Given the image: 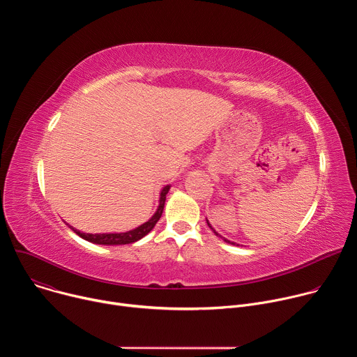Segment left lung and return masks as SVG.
<instances>
[{"label":"left lung","instance_id":"left-lung-1","mask_svg":"<svg viewBox=\"0 0 357 357\" xmlns=\"http://www.w3.org/2000/svg\"><path fill=\"white\" fill-rule=\"evenodd\" d=\"M206 222H208V220H206ZM208 225H209V227L212 229V226H211V223H209V222H208ZM212 230H213V229H212ZM213 231H215V230H213ZM215 233H216V231H215ZM216 234H218V233H216ZM218 236H219V234H218ZM223 240H225V241H227V243H231V241H229V240H226V238H223ZM231 244H234V243H231Z\"/></svg>","mask_w":357,"mask_h":357}]
</instances>
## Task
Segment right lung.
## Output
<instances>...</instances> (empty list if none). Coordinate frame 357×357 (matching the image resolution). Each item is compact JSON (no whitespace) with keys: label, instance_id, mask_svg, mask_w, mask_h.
I'll list each match as a JSON object with an SVG mask.
<instances>
[{"label":"right lung","instance_id":"add662e5","mask_svg":"<svg viewBox=\"0 0 357 357\" xmlns=\"http://www.w3.org/2000/svg\"><path fill=\"white\" fill-rule=\"evenodd\" d=\"M169 185H167L160 195V206L157 209V212L154 213L148 222H145L144 225L138 226L134 230L126 231V233H101V234H90V233H82L79 230H76L75 227L69 226L77 236H80L82 238L94 243V244H105V245H117V244H130L134 241H138L139 238H142L145 234H148L154 226L157 225V222L160 220V218L162 216V211L165 206V199H167V193L169 190Z\"/></svg>","mask_w":357,"mask_h":357}]
</instances>
